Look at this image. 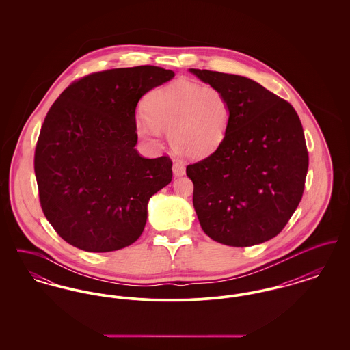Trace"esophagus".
Here are the masks:
<instances>
[{
	"label": "esophagus",
	"instance_id": "34e87169",
	"mask_svg": "<svg viewBox=\"0 0 350 350\" xmlns=\"http://www.w3.org/2000/svg\"><path fill=\"white\" fill-rule=\"evenodd\" d=\"M185 172H186V167L181 163H174L173 164V173H174L176 177H181L185 174Z\"/></svg>",
	"mask_w": 350,
	"mask_h": 350
}]
</instances>
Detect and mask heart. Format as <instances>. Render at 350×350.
Returning <instances> with one entry per match:
<instances>
[{
    "instance_id": "b5f03b06",
    "label": "heart",
    "mask_w": 350,
    "mask_h": 350,
    "mask_svg": "<svg viewBox=\"0 0 350 350\" xmlns=\"http://www.w3.org/2000/svg\"><path fill=\"white\" fill-rule=\"evenodd\" d=\"M232 107L226 93L211 85L180 80L153 90L147 113L136 114V133L150 144L169 135L173 150L183 157H204L221 146L228 133Z\"/></svg>"
}]
</instances>
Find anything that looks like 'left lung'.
I'll return each mask as SVG.
<instances>
[{
  "label": "left lung",
  "mask_w": 350,
  "mask_h": 350,
  "mask_svg": "<svg viewBox=\"0 0 350 350\" xmlns=\"http://www.w3.org/2000/svg\"><path fill=\"white\" fill-rule=\"evenodd\" d=\"M221 89L232 117L214 153L186 167L203 232L220 244L252 247L281 232L299 204L308 169L294 107L250 79L189 69Z\"/></svg>",
  "instance_id": "1"
}]
</instances>
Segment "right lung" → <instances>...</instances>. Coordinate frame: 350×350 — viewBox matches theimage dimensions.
<instances>
[{
	"instance_id": "1",
	"label": "right lung",
	"mask_w": 350,
	"mask_h": 350,
	"mask_svg": "<svg viewBox=\"0 0 350 350\" xmlns=\"http://www.w3.org/2000/svg\"><path fill=\"white\" fill-rule=\"evenodd\" d=\"M174 77L153 66L92 73L53 102L36 143L40 206L57 234L86 252L131 245L150 198L172 181V160L142 157L135 110L150 89Z\"/></svg>"
}]
</instances>
